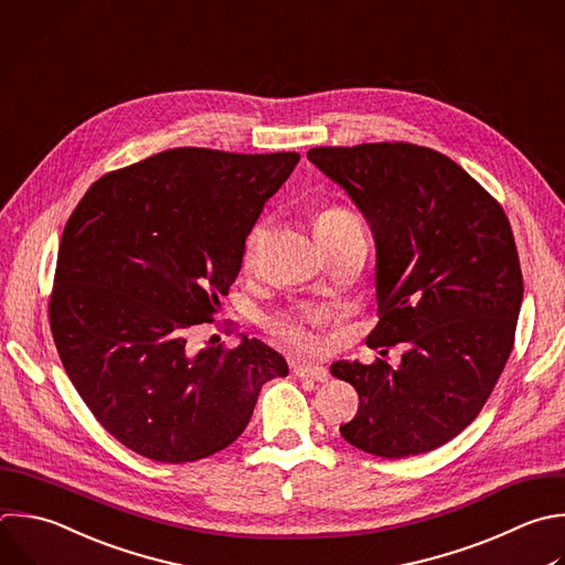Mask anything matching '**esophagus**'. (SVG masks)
I'll return each mask as SVG.
<instances>
[{
    "label": "esophagus",
    "instance_id": "esophagus-1",
    "mask_svg": "<svg viewBox=\"0 0 565 565\" xmlns=\"http://www.w3.org/2000/svg\"><path fill=\"white\" fill-rule=\"evenodd\" d=\"M294 373L298 377H309L316 382H327L329 380V371L324 366H316V364H296Z\"/></svg>",
    "mask_w": 565,
    "mask_h": 565
}]
</instances>
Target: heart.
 I'll return each instance as SVG.
<instances>
[{"label":"heart","instance_id":"1","mask_svg":"<svg viewBox=\"0 0 565 565\" xmlns=\"http://www.w3.org/2000/svg\"><path fill=\"white\" fill-rule=\"evenodd\" d=\"M316 234L318 238L324 236H333V234H342L351 227H362L358 216L353 212H349L342 205H324L316 212ZM267 236V221H256L252 225V230L245 236L243 243V263L245 267H252L258 258V252L265 243ZM324 322V316H291V313H282V316H274L267 320V329L271 335H276L278 340H282L285 344H289L291 349L305 351V353H313L322 347L320 335L316 333V327Z\"/></svg>","mask_w":565,"mask_h":565}]
</instances>
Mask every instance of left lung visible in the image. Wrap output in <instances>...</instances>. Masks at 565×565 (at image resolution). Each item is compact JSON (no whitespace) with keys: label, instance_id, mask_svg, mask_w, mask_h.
Segmentation results:
<instances>
[{"label":"left lung","instance_id":"1","mask_svg":"<svg viewBox=\"0 0 565 565\" xmlns=\"http://www.w3.org/2000/svg\"><path fill=\"white\" fill-rule=\"evenodd\" d=\"M377 247L371 349L406 344L397 369L333 362L360 397L340 426L355 448L399 459L459 435L483 408L514 344L523 278L503 207L437 150L393 141L311 148Z\"/></svg>","mask_w":565,"mask_h":565}]
</instances>
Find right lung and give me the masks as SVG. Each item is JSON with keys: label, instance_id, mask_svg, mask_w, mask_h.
<instances>
[{"label": "right lung", "instance_id": "add662e5", "mask_svg": "<svg viewBox=\"0 0 565 565\" xmlns=\"http://www.w3.org/2000/svg\"><path fill=\"white\" fill-rule=\"evenodd\" d=\"M298 152L177 148L104 174L71 214L49 302L62 364L97 422L130 450L185 463L227 448L285 358L260 340L194 351L243 243Z\"/></svg>", "mask_w": 565, "mask_h": 565}]
</instances>
